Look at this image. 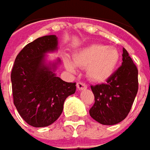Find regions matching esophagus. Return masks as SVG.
<instances>
[{
	"label": "esophagus",
	"mask_w": 150,
	"mask_h": 150,
	"mask_svg": "<svg viewBox=\"0 0 150 150\" xmlns=\"http://www.w3.org/2000/svg\"><path fill=\"white\" fill-rule=\"evenodd\" d=\"M77 88H78V90H84V89H86L87 88V86L85 84V83H83V82H77Z\"/></svg>",
	"instance_id": "esophagus-1"
}]
</instances>
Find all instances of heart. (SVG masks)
Masks as SVG:
<instances>
[{
	"label": "heart",
	"instance_id": "obj_1",
	"mask_svg": "<svg viewBox=\"0 0 150 150\" xmlns=\"http://www.w3.org/2000/svg\"><path fill=\"white\" fill-rule=\"evenodd\" d=\"M120 61V53L116 47L103 44H91L76 52L74 61L65 57L64 63L70 72L76 71V65L87 68L88 77L96 82L108 80L113 74Z\"/></svg>",
	"mask_w": 150,
	"mask_h": 150
}]
</instances>
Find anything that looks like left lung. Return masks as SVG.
Listing matches in <instances>:
<instances>
[{
	"label": "left lung",
	"mask_w": 150,
	"mask_h": 150,
	"mask_svg": "<svg viewBox=\"0 0 150 150\" xmlns=\"http://www.w3.org/2000/svg\"><path fill=\"white\" fill-rule=\"evenodd\" d=\"M95 96L91 117L103 125H114L126 118L139 90L138 69L127 50L122 49V63L107 83L91 86Z\"/></svg>",
	"instance_id": "obj_1"
}]
</instances>
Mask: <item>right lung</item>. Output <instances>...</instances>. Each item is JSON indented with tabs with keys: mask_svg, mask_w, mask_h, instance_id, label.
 Wrapping results in <instances>:
<instances>
[{
	"mask_svg": "<svg viewBox=\"0 0 150 150\" xmlns=\"http://www.w3.org/2000/svg\"><path fill=\"white\" fill-rule=\"evenodd\" d=\"M57 46L55 35L37 38L20 51L11 69L14 105L23 120L33 127L54 122L62 113L65 99L76 90L75 82L64 81L56 76L57 64H45V54L56 50Z\"/></svg>",
	"mask_w": 150,
	"mask_h": 150,
	"instance_id": "right-lung-1",
	"label": "right lung"
}]
</instances>
